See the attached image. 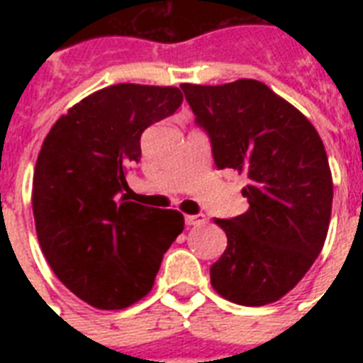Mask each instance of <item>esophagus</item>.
I'll return each instance as SVG.
<instances>
[{
	"mask_svg": "<svg viewBox=\"0 0 363 363\" xmlns=\"http://www.w3.org/2000/svg\"><path fill=\"white\" fill-rule=\"evenodd\" d=\"M184 222H186L188 226H201L207 222V216L205 215H186L184 216Z\"/></svg>",
	"mask_w": 363,
	"mask_h": 363,
	"instance_id": "34e87169",
	"label": "esophagus"
}]
</instances>
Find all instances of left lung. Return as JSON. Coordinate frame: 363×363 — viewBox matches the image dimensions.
<instances>
[{"label":"left lung","instance_id":"8db88e82","mask_svg":"<svg viewBox=\"0 0 363 363\" xmlns=\"http://www.w3.org/2000/svg\"><path fill=\"white\" fill-rule=\"evenodd\" d=\"M181 88L209 135L216 167L250 181L242 188L247 213L215 220L228 247L211 265V284L233 303H273L303 279L326 241L333 184L324 143L264 82Z\"/></svg>","mask_w":363,"mask_h":363}]
</instances>
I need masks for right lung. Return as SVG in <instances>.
Instances as JSON below:
<instances>
[{
  "instance_id": "right-lung-1",
  "label": "right lung",
  "mask_w": 363,
  "mask_h": 363,
  "mask_svg": "<svg viewBox=\"0 0 363 363\" xmlns=\"http://www.w3.org/2000/svg\"><path fill=\"white\" fill-rule=\"evenodd\" d=\"M182 104L173 86L115 84L60 116L33 173V218L60 281L98 309H124L152 288L184 216L128 201L141 135Z\"/></svg>"
}]
</instances>
